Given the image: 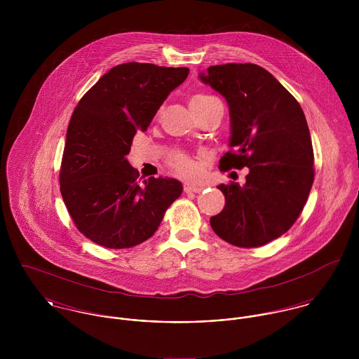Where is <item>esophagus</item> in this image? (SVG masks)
I'll return each instance as SVG.
<instances>
[{"label":"esophagus","mask_w":359,"mask_h":359,"mask_svg":"<svg viewBox=\"0 0 359 359\" xmlns=\"http://www.w3.org/2000/svg\"><path fill=\"white\" fill-rule=\"evenodd\" d=\"M202 191H203V187H201V185H195V184H189V182L184 184L185 194H199Z\"/></svg>","instance_id":"esophagus-1"}]
</instances>
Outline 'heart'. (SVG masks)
<instances>
[{"label":"heart","instance_id":"heart-1","mask_svg":"<svg viewBox=\"0 0 359 359\" xmlns=\"http://www.w3.org/2000/svg\"><path fill=\"white\" fill-rule=\"evenodd\" d=\"M212 100H215V97L208 95L205 93H199V94H195V95L191 97L189 104H191L192 110H196V109L203 107L205 103H208ZM167 163H168V167L171 170H174L175 172H178L181 175L191 177L196 172V164H195L194 158L189 154L182 152V151H175V152L170 154L168 158H167Z\"/></svg>","mask_w":359,"mask_h":359}]
</instances>
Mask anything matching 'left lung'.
Masks as SVG:
<instances>
[{"instance_id":"obj_1","label":"left lung","mask_w":359,"mask_h":359,"mask_svg":"<svg viewBox=\"0 0 359 359\" xmlns=\"http://www.w3.org/2000/svg\"><path fill=\"white\" fill-rule=\"evenodd\" d=\"M201 80L229 104L231 151L219 168H249L246 184H221L222 211L212 231L238 248H258L287 232L300 217L313 184V149L297 100L255 63L210 66Z\"/></svg>"}]
</instances>
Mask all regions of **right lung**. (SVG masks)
I'll return each mask as SVG.
<instances>
[{"instance_id":"obj_1","label":"right lung","mask_w":359,"mask_h":359,"mask_svg":"<svg viewBox=\"0 0 359 359\" xmlns=\"http://www.w3.org/2000/svg\"><path fill=\"white\" fill-rule=\"evenodd\" d=\"M188 67L128 62L111 67L77 103L59 171L60 194L76 228L106 249L148 241L182 194L174 178L144 180L126 158Z\"/></svg>"}]
</instances>
